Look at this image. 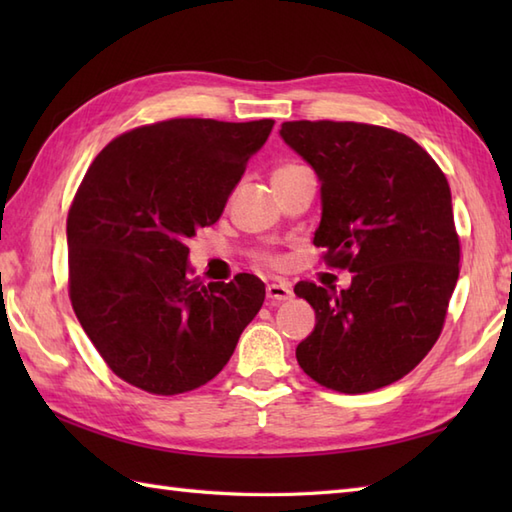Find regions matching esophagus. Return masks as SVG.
Segmentation results:
<instances>
[{
    "mask_svg": "<svg viewBox=\"0 0 512 512\" xmlns=\"http://www.w3.org/2000/svg\"><path fill=\"white\" fill-rule=\"evenodd\" d=\"M266 297L268 301L273 303H281V301H288L292 297V290L288 284H284V281H277V284H268L266 288Z\"/></svg>",
    "mask_w": 512,
    "mask_h": 512,
    "instance_id": "obj_1",
    "label": "esophagus"
}]
</instances>
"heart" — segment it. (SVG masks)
I'll list each match as a JSON object with an SVG mask.
<instances>
[{
	"label": "heart",
	"instance_id": "1",
	"mask_svg": "<svg viewBox=\"0 0 512 512\" xmlns=\"http://www.w3.org/2000/svg\"><path fill=\"white\" fill-rule=\"evenodd\" d=\"M297 167H301V165H281L275 173L292 171V169H297ZM257 259H259V262H262V264H268V266H279V264H281V257H279V255H273V253H262Z\"/></svg>",
	"mask_w": 512,
	"mask_h": 512
}]
</instances>
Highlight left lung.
Here are the masks:
<instances>
[{
	"mask_svg": "<svg viewBox=\"0 0 512 512\" xmlns=\"http://www.w3.org/2000/svg\"><path fill=\"white\" fill-rule=\"evenodd\" d=\"M281 138L321 180L314 246L354 273L347 290L299 281L317 325L303 372L341 394L396 383L436 345L460 275L451 189L416 140L367 123L288 121Z\"/></svg>",
	"mask_w": 512,
	"mask_h": 512,
	"instance_id": "8db88e82",
	"label": "left lung"
}]
</instances>
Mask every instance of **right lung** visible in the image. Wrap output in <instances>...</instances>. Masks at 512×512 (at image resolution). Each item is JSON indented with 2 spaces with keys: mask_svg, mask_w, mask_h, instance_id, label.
<instances>
[{
  "mask_svg": "<svg viewBox=\"0 0 512 512\" xmlns=\"http://www.w3.org/2000/svg\"><path fill=\"white\" fill-rule=\"evenodd\" d=\"M275 121L171 118L116 136L68 211V290L112 372L156 396L209 383L233 356L266 288L189 277V237L211 226Z\"/></svg>",
  "mask_w": 512,
  "mask_h": 512,
  "instance_id": "1",
  "label": "right lung"
}]
</instances>
